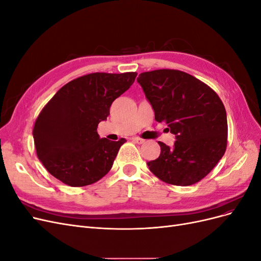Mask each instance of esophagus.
<instances>
[{
	"instance_id": "1",
	"label": "esophagus",
	"mask_w": 261,
	"mask_h": 261,
	"mask_svg": "<svg viewBox=\"0 0 261 261\" xmlns=\"http://www.w3.org/2000/svg\"><path fill=\"white\" fill-rule=\"evenodd\" d=\"M132 140L134 141V143L139 144V145L145 143V140H144V139H141V138H139V137H133V138H132Z\"/></svg>"
}]
</instances>
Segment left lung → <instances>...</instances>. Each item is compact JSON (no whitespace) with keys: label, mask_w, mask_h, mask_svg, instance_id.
<instances>
[{"label":"left lung","mask_w":261,"mask_h":261,"mask_svg":"<svg viewBox=\"0 0 261 261\" xmlns=\"http://www.w3.org/2000/svg\"><path fill=\"white\" fill-rule=\"evenodd\" d=\"M138 84L154 111L175 135L172 148L159 141L161 152L148 162L161 180L177 186L202 179L223 156L227 144L225 108L209 86L176 69L139 74Z\"/></svg>","instance_id":"left-lung-1"}]
</instances>
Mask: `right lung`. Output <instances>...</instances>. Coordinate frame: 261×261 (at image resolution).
Returning <instances> with one entry per match:
<instances>
[{
  "label": "right lung",
  "instance_id": "1",
  "mask_svg": "<svg viewBox=\"0 0 261 261\" xmlns=\"http://www.w3.org/2000/svg\"><path fill=\"white\" fill-rule=\"evenodd\" d=\"M137 73H92L69 82L54 94L36 120L33 135L39 160L63 183H96L111 170L121 138H100L112 102L129 89Z\"/></svg>",
  "mask_w": 261,
  "mask_h": 261
}]
</instances>
